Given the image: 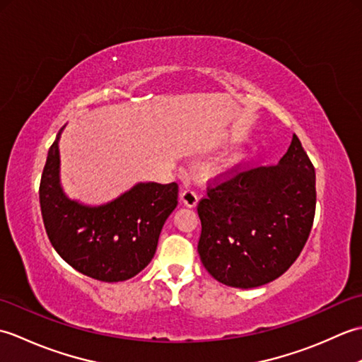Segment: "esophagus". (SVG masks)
Returning <instances> with one entry per match:
<instances>
[{
	"instance_id": "34e87169",
	"label": "esophagus",
	"mask_w": 362,
	"mask_h": 362,
	"mask_svg": "<svg viewBox=\"0 0 362 362\" xmlns=\"http://www.w3.org/2000/svg\"><path fill=\"white\" fill-rule=\"evenodd\" d=\"M180 201H182L183 205H187V206H189V209H193V206L197 205L199 197L193 189H185V191H182V193H180Z\"/></svg>"
}]
</instances>
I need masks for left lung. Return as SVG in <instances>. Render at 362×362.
Returning a JSON list of instances; mask_svg holds the SVG:
<instances>
[{"mask_svg": "<svg viewBox=\"0 0 362 362\" xmlns=\"http://www.w3.org/2000/svg\"><path fill=\"white\" fill-rule=\"evenodd\" d=\"M206 194L197 205L202 264L227 286L258 288L286 272L305 247L316 173L294 134L279 165L236 173Z\"/></svg>", "mask_w": 362, "mask_h": 362, "instance_id": "8db88e82", "label": "left lung"}]
</instances>
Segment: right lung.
I'll return each mask as SVG.
<instances>
[{"label":"right lung","mask_w":362,"mask_h":362,"mask_svg":"<svg viewBox=\"0 0 362 362\" xmlns=\"http://www.w3.org/2000/svg\"><path fill=\"white\" fill-rule=\"evenodd\" d=\"M51 144L40 180L46 235L68 264L99 281L132 279L156 255L158 236L177 206V183L140 182L103 205L68 197L60 185L59 140Z\"/></svg>","instance_id":"add662e5"}]
</instances>
